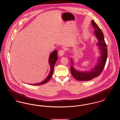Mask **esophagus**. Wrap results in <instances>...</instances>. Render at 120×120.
I'll use <instances>...</instances> for the list:
<instances>
[{
    "label": "esophagus",
    "mask_w": 120,
    "mask_h": 120,
    "mask_svg": "<svg viewBox=\"0 0 120 120\" xmlns=\"http://www.w3.org/2000/svg\"><path fill=\"white\" fill-rule=\"evenodd\" d=\"M64 54V51L63 50H60L58 52V55L60 57H62Z\"/></svg>",
    "instance_id": "esophagus-1"
}]
</instances>
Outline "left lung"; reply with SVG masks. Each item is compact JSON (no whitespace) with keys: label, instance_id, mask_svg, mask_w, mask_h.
<instances>
[{"label":"left lung","instance_id":"1","mask_svg":"<svg viewBox=\"0 0 120 120\" xmlns=\"http://www.w3.org/2000/svg\"><path fill=\"white\" fill-rule=\"evenodd\" d=\"M92 25L94 29V34L98 40L96 46L99 51V56L98 57L97 63L94 67L89 71H80L75 68L74 61L72 57L71 58V71L72 76L79 81H88L99 75L104 68L108 57L107 46L104 40V35L101 30L93 20Z\"/></svg>","mask_w":120,"mask_h":120}]
</instances>
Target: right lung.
<instances>
[{
  "label": "right lung",
  "mask_w": 120,
  "mask_h": 120,
  "mask_svg": "<svg viewBox=\"0 0 120 120\" xmlns=\"http://www.w3.org/2000/svg\"><path fill=\"white\" fill-rule=\"evenodd\" d=\"M57 59H58V57L57 56V51L56 50H54V51L52 52L49 55V65H50V71L49 72V74L48 75V76L45 79L40 83H35V84H30V85H33L35 86H38V85H42L45 84L47 82H48L51 79V78L52 76L53 71V69L54 68V65H55V63L57 61Z\"/></svg>",
  "instance_id": "add662e5"
}]
</instances>
